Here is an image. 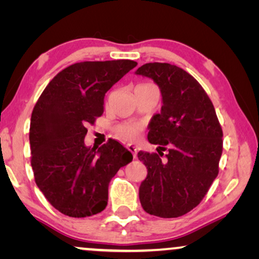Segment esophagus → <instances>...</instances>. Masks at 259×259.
Wrapping results in <instances>:
<instances>
[{
	"instance_id": "34e87169",
	"label": "esophagus",
	"mask_w": 259,
	"mask_h": 259,
	"mask_svg": "<svg viewBox=\"0 0 259 259\" xmlns=\"http://www.w3.org/2000/svg\"><path fill=\"white\" fill-rule=\"evenodd\" d=\"M127 148H128V151L133 154V157L136 158L137 157V147L133 146V145H128V146H127Z\"/></svg>"
}]
</instances>
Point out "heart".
Returning a JSON list of instances; mask_svg holds the SVG:
<instances>
[{
	"label": "heart",
	"mask_w": 259,
	"mask_h": 259,
	"mask_svg": "<svg viewBox=\"0 0 259 259\" xmlns=\"http://www.w3.org/2000/svg\"><path fill=\"white\" fill-rule=\"evenodd\" d=\"M141 126L139 123H125V125H120L115 128L116 134L127 141L136 140L139 136Z\"/></svg>",
	"instance_id": "1"
}]
</instances>
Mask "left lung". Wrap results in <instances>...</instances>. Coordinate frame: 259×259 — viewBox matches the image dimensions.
<instances>
[{"mask_svg":"<svg viewBox=\"0 0 259 259\" xmlns=\"http://www.w3.org/2000/svg\"><path fill=\"white\" fill-rule=\"evenodd\" d=\"M137 74L153 79L162 95L161 112L152 119L147 137L158 152L138 153L147 167L139 189L141 206L157 217H180L199 205L218 176L222 126L206 92L180 67L146 63Z\"/></svg>","mask_w":259,"mask_h":259,"instance_id":"1","label":"left lung"}]
</instances>
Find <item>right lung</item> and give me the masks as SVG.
Listing matches in <instances>:
<instances>
[{
  "mask_svg": "<svg viewBox=\"0 0 259 259\" xmlns=\"http://www.w3.org/2000/svg\"><path fill=\"white\" fill-rule=\"evenodd\" d=\"M138 63L132 60L83 61L51 80L30 119V164L35 183L52 206L84 218L107 206L108 185L133 155L116 140L86 147V126L104 113L106 92Z\"/></svg>",
  "mask_w": 259,
  "mask_h": 259,
  "instance_id": "obj_1",
  "label": "right lung"
}]
</instances>
